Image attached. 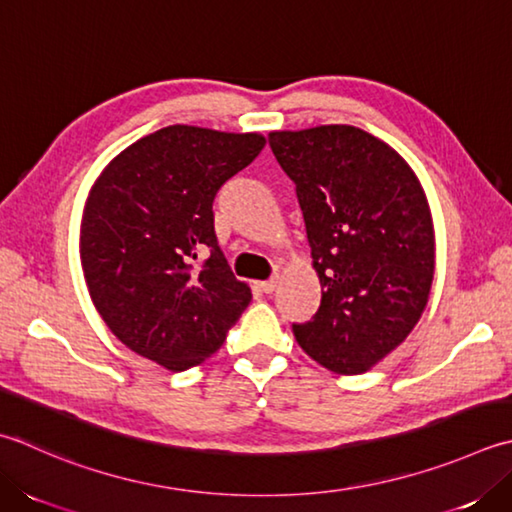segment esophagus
I'll return each mask as SVG.
<instances>
[{"instance_id": "34e87169", "label": "esophagus", "mask_w": 512, "mask_h": 512, "mask_svg": "<svg viewBox=\"0 0 512 512\" xmlns=\"http://www.w3.org/2000/svg\"><path fill=\"white\" fill-rule=\"evenodd\" d=\"M277 284H279V279L277 277H270V279H266V282H259L257 288L262 290V293L268 295V293H273V290L277 288Z\"/></svg>"}]
</instances>
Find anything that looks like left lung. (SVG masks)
I'll list each match as a JSON object with an SVG mask.
<instances>
[{
    "instance_id": "1",
    "label": "left lung",
    "mask_w": 512,
    "mask_h": 512,
    "mask_svg": "<svg viewBox=\"0 0 512 512\" xmlns=\"http://www.w3.org/2000/svg\"><path fill=\"white\" fill-rule=\"evenodd\" d=\"M295 184L322 304L297 344L339 375L375 366L422 317L435 270L424 190L393 148L355 126L270 133Z\"/></svg>"
}]
</instances>
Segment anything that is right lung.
Masks as SVG:
<instances>
[{
  "label": "right lung",
  "instance_id": "obj_1",
  "mask_svg": "<svg viewBox=\"0 0 512 512\" xmlns=\"http://www.w3.org/2000/svg\"><path fill=\"white\" fill-rule=\"evenodd\" d=\"M266 139L166 126L119 153L90 190L82 268L106 326L168 370L202 364L246 310L215 235L213 202Z\"/></svg>",
  "mask_w": 512,
  "mask_h": 512
}]
</instances>
